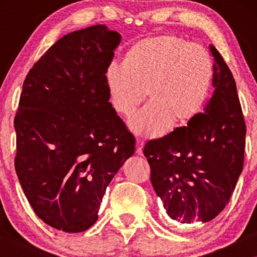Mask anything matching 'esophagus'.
Returning <instances> with one entry per match:
<instances>
[{
    "label": "esophagus",
    "mask_w": 257,
    "mask_h": 257,
    "mask_svg": "<svg viewBox=\"0 0 257 257\" xmlns=\"http://www.w3.org/2000/svg\"><path fill=\"white\" fill-rule=\"evenodd\" d=\"M143 147H144V143H143L142 141H137V143H136V153L138 155L143 154Z\"/></svg>",
    "instance_id": "1"
}]
</instances>
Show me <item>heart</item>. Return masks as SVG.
<instances>
[{"label":"heart","instance_id":"b5f03b06","mask_svg":"<svg viewBox=\"0 0 257 257\" xmlns=\"http://www.w3.org/2000/svg\"><path fill=\"white\" fill-rule=\"evenodd\" d=\"M214 67L210 53L198 43L162 35L138 42L122 61L112 66L106 85L113 110L129 116L145 98L150 103L129 122L141 136L154 138L169 125L190 122L210 96Z\"/></svg>","mask_w":257,"mask_h":257}]
</instances>
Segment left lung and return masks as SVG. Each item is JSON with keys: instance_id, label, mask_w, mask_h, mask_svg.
Listing matches in <instances>:
<instances>
[{"instance_id": "1", "label": "left lung", "mask_w": 257, "mask_h": 257, "mask_svg": "<svg viewBox=\"0 0 257 257\" xmlns=\"http://www.w3.org/2000/svg\"><path fill=\"white\" fill-rule=\"evenodd\" d=\"M214 92L184 127L145 144L151 181L178 223L208 222L222 212L242 171L246 125L236 81L215 46Z\"/></svg>"}]
</instances>
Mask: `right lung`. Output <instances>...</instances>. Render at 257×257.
I'll list each match as a JSON object with an SVG mask.
<instances>
[{
  "instance_id": "1",
  "label": "right lung",
  "mask_w": 257,
  "mask_h": 257,
  "mask_svg": "<svg viewBox=\"0 0 257 257\" xmlns=\"http://www.w3.org/2000/svg\"><path fill=\"white\" fill-rule=\"evenodd\" d=\"M119 33L77 30L51 46L24 81L15 116V168L34 212L64 232L96 222L106 187L135 152L108 102L106 71Z\"/></svg>"
}]
</instances>
